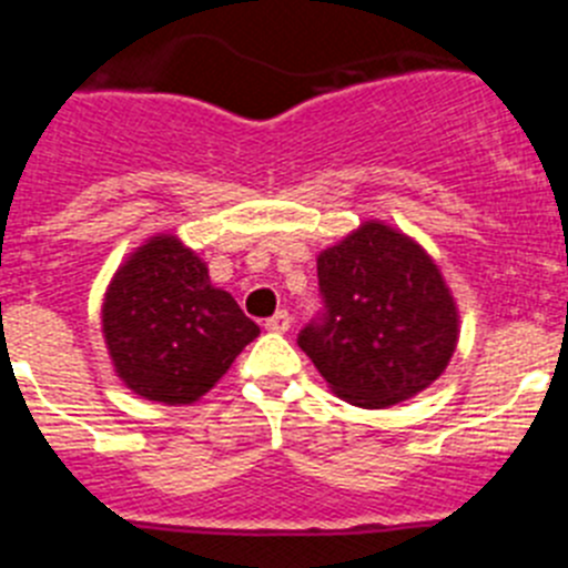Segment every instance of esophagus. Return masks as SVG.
I'll list each match as a JSON object with an SVG mask.
<instances>
[{
  "label": "esophagus",
  "mask_w": 568,
  "mask_h": 568,
  "mask_svg": "<svg viewBox=\"0 0 568 568\" xmlns=\"http://www.w3.org/2000/svg\"><path fill=\"white\" fill-rule=\"evenodd\" d=\"M290 324H293V318H290L287 310H278L273 318H267V324H264V327H267L270 333H287Z\"/></svg>",
  "instance_id": "obj_1"
}]
</instances>
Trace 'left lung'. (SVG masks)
Masks as SVG:
<instances>
[{
  "mask_svg": "<svg viewBox=\"0 0 568 568\" xmlns=\"http://www.w3.org/2000/svg\"><path fill=\"white\" fill-rule=\"evenodd\" d=\"M327 313L298 346L346 404L386 409L429 389L458 346L460 315L435 258L369 219L318 253Z\"/></svg>",
  "mask_w": 568,
  "mask_h": 568,
  "instance_id": "1",
  "label": "left lung"
}]
</instances>
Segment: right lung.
Masks as SVG:
<instances>
[{"mask_svg": "<svg viewBox=\"0 0 568 568\" xmlns=\"http://www.w3.org/2000/svg\"><path fill=\"white\" fill-rule=\"evenodd\" d=\"M258 333L233 295L210 284L207 261L173 233L144 239L104 290L102 335L113 373L153 404H195Z\"/></svg>", "mask_w": 568, "mask_h": 568, "instance_id": "add662e5", "label": "right lung"}]
</instances>
